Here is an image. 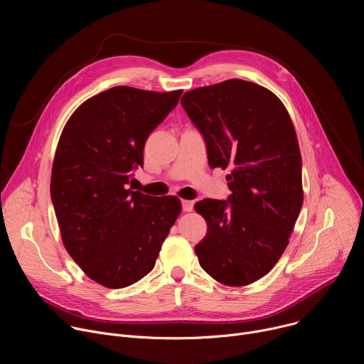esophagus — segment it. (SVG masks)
<instances>
[{
  "label": "esophagus",
  "mask_w": 364,
  "mask_h": 364,
  "mask_svg": "<svg viewBox=\"0 0 364 364\" xmlns=\"http://www.w3.org/2000/svg\"><path fill=\"white\" fill-rule=\"evenodd\" d=\"M181 204H183V210H184V212H191V210H193L194 203H193L191 200H183Z\"/></svg>",
  "instance_id": "1"
}]
</instances>
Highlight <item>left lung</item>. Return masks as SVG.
<instances>
[{
  "instance_id": "left-lung-1",
  "label": "left lung",
  "mask_w": 364,
  "mask_h": 364,
  "mask_svg": "<svg viewBox=\"0 0 364 364\" xmlns=\"http://www.w3.org/2000/svg\"><path fill=\"white\" fill-rule=\"evenodd\" d=\"M181 105L205 139L209 166L230 167L228 201L194 204L207 223L194 247L200 267L223 285H249L279 261L304 201L292 119L275 93L242 79L188 90Z\"/></svg>"
}]
</instances>
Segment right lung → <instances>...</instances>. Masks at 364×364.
<instances>
[{
  "label": "right lung",
  "mask_w": 364,
  "mask_h": 364,
  "mask_svg": "<svg viewBox=\"0 0 364 364\" xmlns=\"http://www.w3.org/2000/svg\"><path fill=\"white\" fill-rule=\"evenodd\" d=\"M181 93L115 86L85 100L62 131L50 180L62 242L107 288L129 287L151 272L181 213L176 196L128 188L144 164L146 138Z\"/></svg>",
  "instance_id": "add662e5"
}]
</instances>
